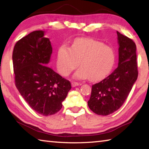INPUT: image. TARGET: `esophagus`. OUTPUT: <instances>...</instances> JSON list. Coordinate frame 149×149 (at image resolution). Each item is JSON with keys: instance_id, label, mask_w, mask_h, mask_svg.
Listing matches in <instances>:
<instances>
[{"instance_id": "esophagus-1", "label": "esophagus", "mask_w": 149, "mask_h": 149, "mask_svg": "<svg viewBox=\"0 0 149 149\" xmlns=\"http://www.w3.org/2000/svg\"><path fill=\"white\" fill-rule=\"evenodd\" d=\"M81 85V84H79V83H78V82H76V81H73V82H72V86L73 87L78 86V85Z\"/></svg>"}]
</instances>
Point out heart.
<instances>
[{
    "instance_id": "heart-1",
    "label": "heart",
    "mask_w": 149,
    "mask_h": 149,
    "mask_svg": "<svg viewBox=\"0 0 149 149\" xmlns=\"http://www.w3.org/2000/svg\"><path fill=\"white\" fill-rule=\"evenodd\" d=\"M116 54L112 47L91 39L81 38L70 48L62 45L58 51L56 65L63 76H67L78 66L74 74L77 79L98 81L104 77L114 64Z\"/></svg>"
}]
</instances>
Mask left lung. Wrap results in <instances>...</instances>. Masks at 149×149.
Segmentation results:
<instances>
[{"instance_id":"obj_1","label":"left lung","mask_w":149,"mask_h":149,"mask_svg":"<svg viewBox=\"0 0 149 149\" xmlns=\"http://www.w3.org/2000/svg\"><path fill=\"white\" fill-rule=\"evenodd\" d=\"M119 44L118 66L104 79L92 85L88 106L98 115L112 114L122 107L138 76L136 45L117 31Z\"/></svg>"}]
</instances>
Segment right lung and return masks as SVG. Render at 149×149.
Returning <instances> with one entry per match:
<instances>
[{
	"label": "right lung",
	"mask_w": 149,
	"mask_h": 149,
	"mask_svg": "<svg viewBox=\"0 0 149 149\" xmlns=\"http://www.w3.org/2000/svg\"><path fill=\"white\" fill-rule=\"evenodd\" d=\"M52 52L49 39L39 30L19 39L12 54L16 88L33 110L45 116L61 109L72 88L70 81L47 66Z\"/></svg>",
	"instance_id": "add662e5"
}]
</instances>
